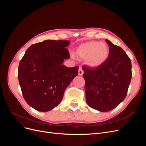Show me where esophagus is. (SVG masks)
Wrapping results in <instances>:
<instances>
[{"label": "esophagus", "instance_id": "34e87169", "mask_svg": "<svg viewBox=\"0 0 146 146\" xmlns=\"http://www.w3.org/2000/svg\"><path fill=\"white\" fill-rule=\"evenodd\" d=\"M83 74V70L82 68H79L78 69V75L79 76H82Z\"/></svg>", "mask_w": 146, "mask_h": 146}]
</instances>
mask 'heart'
<instances>
[{
  "label": "heart",
  "mask_w": 146,
  "mask_h": 146,
  "mask_svg": "<svg viewBox=\"0 0 146 146\" xmlns=\"http://www.w3.org/2000/svg\"><path fill=\"white\" fill-rule=\"evenodd\" d=\"M76 54L79 59L86 60V64L90 68L96 69L102 66L108 58L110 48L105 42L89 41L79 45Z\"/></svg>",
  "instance_id": "obj_1"
}]
</instances>
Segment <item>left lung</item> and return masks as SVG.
<instances>
[{"label": "left lung", "instance_id": "left-lung-1", "mask_svg": "<svg viewBox=\"0 0 146 146\" xmlns=\"http://www.w3.org/2000/svg\"><path fill=\"white\" fill-rule=\"evenodd\" d=\"M110 55L100 68L92 70L83 66L86 100L92 108L107 112L125 98L131 78V63L120 47L106 39Z\"/></svg>", "mask_w": 146, "mask_h": 146}]
</instances>
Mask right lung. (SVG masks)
<instances>
[{
  "instance_id": "right-lung-1",
  "label": "right lung",
  "mask_w": 146,
  "mask_h": 146,
  "mask_svg": "<svg viewBox=\"0 0 146 146\" xmlns=\"http://www.w3.org/2000/svg\"><path fill=\"white\" fill-rule=\"evenodd\" d=\"M69 41L47 39L26 50L18 68L24 99L31 107L46 112L58 106L65 90L78 75V66L63 64L69 58Z\"/></svg>"
}]
</instances>
